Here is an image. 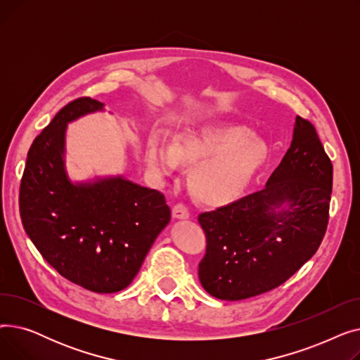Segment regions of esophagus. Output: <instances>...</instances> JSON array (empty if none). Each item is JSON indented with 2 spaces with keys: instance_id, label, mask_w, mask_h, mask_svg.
<instances>
[{
  "instance_id": "34e87169",
  "label": "esophagus",
  "mask_w": 360,
  "mask_h": 360,
  "mask_svg": "<svg viewBox=\"0 0 360 360\" xmlns=\"http://www.w3.org/2000/svg\"><path fill=\"white\" fill-rule=\"evenodd\" d=\"M172 214L175 219H179V220H184V219H188L190 217V210H188V207L184 205V204H176L174 205L172 209Z\"/></svg>"
}]
</instances>
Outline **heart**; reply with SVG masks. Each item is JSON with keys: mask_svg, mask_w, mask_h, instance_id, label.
<instances>
[{"mask_svg": "<svg viewBox=\"0 0 360 360\" xmlns=\"http://www.w3.org/2000/svg\"><path fill=\"white\" fill-rule=\"evenodd\" d=\"M262 139L239 125L209 124L188 128L170 144L151 136L144 146V162L159 178L175 174L179 166L193 167L190 186L205 205L223 207L238 201L267 159Z\"/></svg>", "mask_w": 360, "mask_h": 360, "instance_id": "b5f03b06", "label": "heart"}]
</instances>
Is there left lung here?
Listing matches in <instances>:
<instances>
[{"mask_svg": "<svg viewBox=\"0 0 360 360\" xmlns=\"http://www.w3.org/2000/svg\"><path fill=\"white\" fill-rule=\"evenodd\" d=\"M333 165L314 125L296 117L289 150L261 191L202 213L201 286L223 300L266 293L292 277L323 240Z\"/></svg>", "mask_w": 360, "mask_h": 360, "instance_id": "8db88e82", "label": "left lung"}]
</instances>
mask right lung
<instances>
[{
    "mask_svg": "<svg viewBox=\"0 0 360 360\" xmlns=\"http://www.w3.org/2000/svg\"><path fill=\"white\" fill-rule=\"evenodd\" d=\"M105 105L82 98L37 136L20 184V217L36 250L67 280L96 293L125 289L170 221L163 194L122 175L72 181L67 125Z\"/></svg>",
    "mask_w": 360,
    "mask_h": 360,
    "instance_id": "right-lung-1",
    "label": "right lung"
}]
</instances>
